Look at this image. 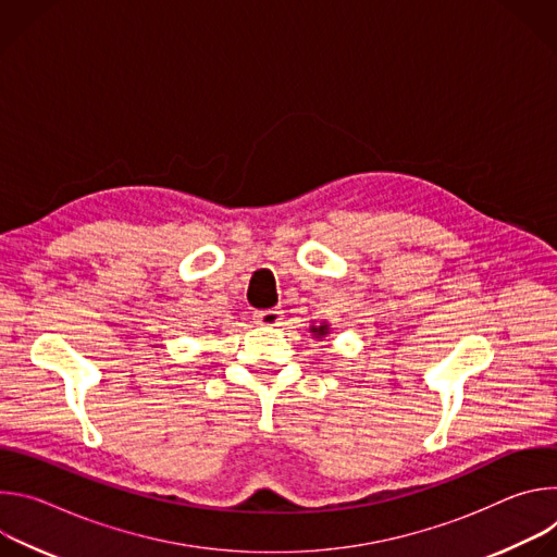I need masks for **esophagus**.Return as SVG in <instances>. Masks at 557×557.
<instances>
[{"label": "esophagus", "mask_w": 557, "mask_h": 557, "mask_svg": "<svg viewBox=\"0 0 557 557\" xmlns=\"http://www.w3.org/2000/svg\"><path fill=\"white\" fill-rule=\"evenodd\" d=\"M253 317H256V322L262 326H280L284 314L277 308H267V310H258Z\"/></svg>", "instance_id": "34e87169"}]
</instances>
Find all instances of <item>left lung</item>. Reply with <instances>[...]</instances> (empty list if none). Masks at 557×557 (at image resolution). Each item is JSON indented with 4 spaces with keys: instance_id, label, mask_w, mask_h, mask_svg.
Listing matches in <instances>:
<instances>
[{
    "instance_id": "8db88e82",
    "label": "left lung",
    "mask_w": 557,
    "mask_h": 557,
    "mask_svg": "<svg viewBox=\"0 0 557 557\" xmlns=\"http://www.w3.org/2000/svg\"><path fill=\"white\" fill-rule=\"evenodd\" d=\"M312 333H314V335H326L329 329H326V326H320V329H312Z\"/></svg>"
}]
</instances>
